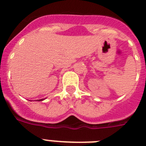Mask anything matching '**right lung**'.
<instances>
[{
  "label": "right lung",
  "instance_id": "right-lung-1",
  "mask_svg": "<svg viewBox=\"0 0 146 146\" xmlns=\"http://www.w3.org/2000/svg\"><path fill=\"white\" fill-rule=\"evenodd\" d=\"M42 100H44V99H38V101H42Z\"/></svg>",
  "mask_w": 146,
  "mask_h": 146
}]
</instances>
